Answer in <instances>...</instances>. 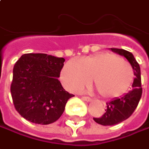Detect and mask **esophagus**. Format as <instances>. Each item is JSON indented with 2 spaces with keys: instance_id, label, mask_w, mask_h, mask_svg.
I'll return each instance as SVG.
<instances>
[{
  "instance_id": "esophagus-1",
  "label": "esophagus",
  "mask_w": 149,
  "mask_h": 149,
  "mask_svg": "<svg viewBox=\"0 0 149 149\" xmlns=\"http://www.w3.org/2000/svg\"><path fill=\"white\" fill-rule=\"evenodd\" d=\"M82 99L84 100H86V101H91V98H90V97H88V96H82Z\"/></svg>"
}]
</instances>
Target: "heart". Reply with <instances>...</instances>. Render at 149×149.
I'll return each mask as SVG.
<instances>
[{
	"mask_svg": "<svg viewBox=\"0 0 149 149\" xmlns=\"http://www.w3.org/2000/svg\"><path fill=\"white\" fill-rule=\"evenodd\" d=\"M61 78L72 91L87 86L91 78L98 92L104 98H116L125 93L132 85L134 72L129 63L111 53H100L80 61L70 59L64 64Z\"/></svg>",
	"mask_w": 149,
	"mask_h": 149,
	"instance_id": "b5f03b06",
	"label": "heart"
}]
</instances>
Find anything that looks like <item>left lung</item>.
<instances>
[{
	"instance_id": "8db88e82",
	"label": "left lung",
	"mask_w": 149,
	"mask_h": 149,
	"mask_svg": "<svg viewBox=\"0 0 149 149\" xmlns=\"http://www.w3.org/2000/svg\"><path fill=\"white\" fill-rule=\"evenodd\" d=\"M111 49L116 54L124 56L128 60L133 69L134 75L136 77L133 80L132 91L120 98H116L107 102V108L105 110L106 112L100 117H94L93 119L95 123L103 126H113L130 117L138 107L143 93V89L141 86L140 66L136 61L134 56L132 53L124 49L114 48Z\"/></svg>"
}]
</instances>
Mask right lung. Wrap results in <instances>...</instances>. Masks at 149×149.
Segmentation results:
<instances>
[{
  "mask_svg": "<svg viewBox=\"0 0 149 149\" xmlns=\"http://www.w3.org/2000/svg\"><path fill=\"white\" fill-rule=\"evenodd\" d=\"M64 61L46 54H25L16 62L11 94L14 107L23 118L48 125L63 114L68 100L74 96L58 79Z\"/></svg>",
  "mask_w": 149,
  "mask_h": 149,
  "instance_id": "right-lung-1",
  "label": "right lung"
}]
</instances>
